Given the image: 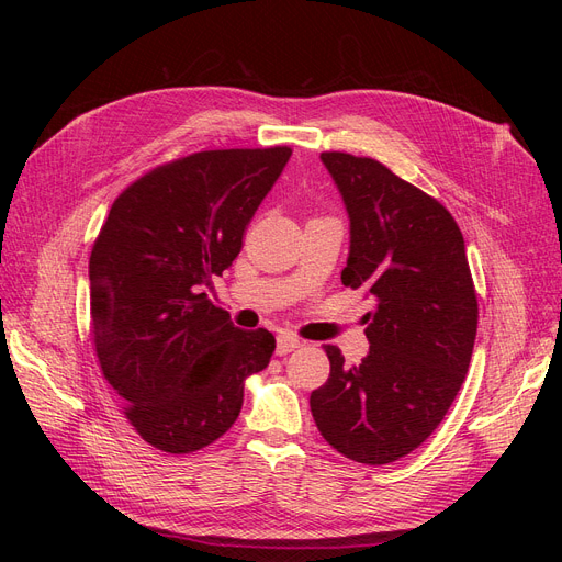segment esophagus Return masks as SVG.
<instances>
[{"label":"esophagus","mask_w":562,"mask_h":562,"mask_svg":"<svg viewBox=\"0 0 562 562\" xmlns=\"http://www.w3.org/2000/svg\"><path fill=\"white\" fill-rule=\"evenodd\" d=\"M300 345H302V342H300L297 337L283 333V335L277 337V353H279V356H285V353H291V351L300 349Z\"/></svg>","instance_id":"1"}]
</instances>
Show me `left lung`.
<instances>
[{
	"label": "left lung",
	"mask_w": 562,
	"mask_h": 562,
	"mask_svg": "<svg viewBox=\"0 0 562 562\" xmlns=\"http://www.w3.org/2000/svg\"><path fill=\"white\" fill-rule=\"evenodd\" d=\"M349 215L342 283L375 300L368 356L345 363L328 345V382L312 391L321 436L353 462L411 454L443 422L469 370L479 302L464 236L436 199L386 166L323 151Z\"/></svg>",
	"instance_id": "left-lung-1"
}]
</instances>
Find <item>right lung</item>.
Masks as SVG:
<instances>
[{"label":"right lung","instance_id":"right-lung-1","mask_svg":"<svg viewBox=\"0 0 562 562\" xmlns=\"http://www.w3.org/2000/svg\"><path fill=\"white\" fill-rule=\"evenodd\" d=\"M291 147L196 151L116 196L89 260L100 368L149 446L184 454L236 422L244 384L277 339L241 330L209 300Z\"/></svg>","mask_w":562,"mask_h":562}]
</instances>
